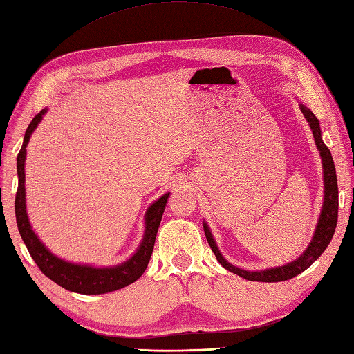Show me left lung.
<instances>
[{"mask_svg": "<svg viewBox=\"0 0 354 354\" xmlns=\"http://www.w3.org/2000/svg\"><path fill=\"white\" fill-rule=\"evenodd\" d=\"M301 112L304 115L306 120H308L313 139H315L317 148L319 150L321 160H323V174H324V201H323V209H321L319 219L317 224L315 233H313V238L309 243V247L304 250V253L295 259L294 262L286 263L283 266H276V268H270V270H263V271H247L238 268L232 263H229L221 254V251L216 247V242L212 236V233L209 230V225L206 223H203L204 227V233H206V239L209 242V245L214 251V254L216 256V261L221 263L225 270H229L233 274H238L239 277L251 280V281H268V283H272V281H283L289 280L298 274H301L304 270H308L309 266L317 261V259L324 253V250L327 248L328 243H330L333 233L336 229V223H337V180H336V169H335V163H333V157L330 154V150H328L327 145L323 142V138H321V129H319V121L317 120V116L312 113L310 109L306 106L300 104Z\"/></svg>", "mask_w": 354, "mask_h": 354, "instance_id": "8db88e82", "label": "left lung"}]
</instances>
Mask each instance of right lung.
<instances>
[{
    "label": "right lung",
    "mask_w": 354,
    "mask_h": 354,
    "mask_svg": "<svg viewBox=\"0 0 354 354\" xmlns=\"http://www.w3.org/2000/svg\"><path fill=\"white\" fill-rule=\"evenodd\" d=\"M45 113L46 109H42V111L33 118V121L30 122L26 130V136H24V142L17 160L18 191L17 198H15V215H17V224L21 238L24 243H26L30 256L33 257V261L39 266V270H41L46 277L51 279L54 283L71 290V292L97 295L113 292V290L129 286L130 283L136 281L142 276L144 271L147 270L148 262H150L156 242V234L157 230H159L169 192L162 195L159 200L154 201L151 206L147 209L145 232L142 242H140L136 253L125 262L115 266L98 268V266L66 262L64 259L54 256L41 242V239L37 238V234L33 232V229H31L26 207V148L31 133L35 131L37 124L42 121V116Z\"/></svg>",
    "instance_id": "obj_1"
}]
</instances>
